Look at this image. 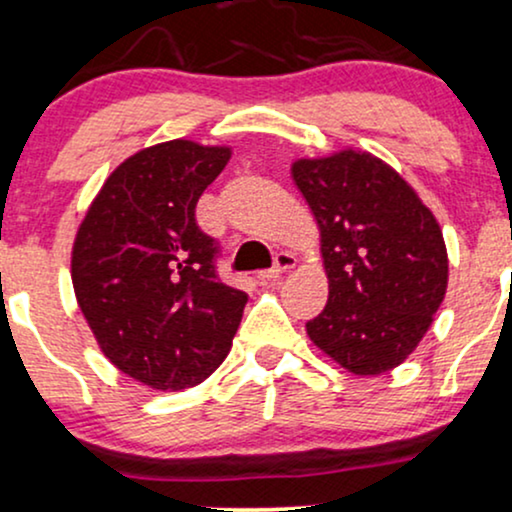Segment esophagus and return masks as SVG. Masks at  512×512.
Wrapping results in <instances>:
<instances>
[{
    "label": "esophagus",
    "mask_w": 512,
    "mask_h": 512,
    "mask_svg": "<svg viewBox=\"0 0 512 512\" xmlns=\"http://www.w3.org/2000/svg\"><path fill=\"white\" fill-rule=\"evenodd\" d=\"M294 266H296V256L289 254V251H280V254H275V266L270 270H263V273H258V280L275 282L277 277H282V273H289Z\"/></svg>",
    "instance_id": "esophagus-1"
}]
</instances>
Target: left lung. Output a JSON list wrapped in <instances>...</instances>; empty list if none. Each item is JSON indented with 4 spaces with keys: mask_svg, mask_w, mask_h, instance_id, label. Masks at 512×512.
<instances>
[{
    "mask_svg": "<svg viewBox=\"0 0 512 512\" xmlns=\"http://www.w3.org/2000/svg\"><path fill=\"white\" fill-rule=\"evenodd\" d=\"M292 178L318 220L330 282L323 313L306 323L308 337L353 375L396 368L430 330L449 285L437 218L368 151L299 159Z\"/></svg>",
    "mask_w": 512,
    "mask_h": 512,
    "instance_id": "obj_1",
    "label": "left lung"
}]
</instances>
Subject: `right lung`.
<instances>
[{"label":"right lung","instance_id":"add662e5","mask_svg":"<svg viewBox=\"0 0 512 512\" xmlns=\"http://www.w3.org/2000/svg\"><path fill=\"white\" fill-rule=\"evenodd\" d=\"M230 154L192 140L137 151L106 178L75 235L80 311L104 356L151 389L204 382L242 320L246 294L218 280V244L194 218Z\"/></svg>","mask_w":512,"mask_h":512}]
</instances>
